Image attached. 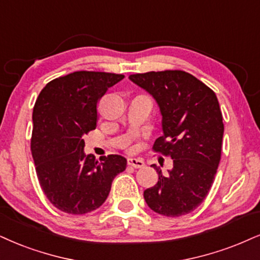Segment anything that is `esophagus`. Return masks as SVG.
<instances>
[{
  "mask_svg": "<svg viewBox=\"0 0 260 260\" xmlns=\"http://www.w3.org/2000/svg\"><path fill=\"white\" fill-rule=\"evenodd\" d=\"M127 165L131 166V168L141 169V168H143V166H145V162H143L141 159L130 158V159H127Z\"/></svg>",
  "mask_w": 260,
  "mask_h": 260,
  "instance_id": "34e87169",
  "label": "esophagus"
}]
</instances>
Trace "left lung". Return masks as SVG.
Listing matches in <instances>:
<instances>
[{"label":"left lung","instance_id":"1","mask_svg":"<svg viewBox=\"0 0 260 260\" xmlns=\"http://www.w3.org/2000/svg\"><path fill=\"white\" fill-rule=\"evenodd\" d=\"M130 81L148 91L162 115V136L153 149L171 156L174 168L159 175L143 197L153 211L166 217L190 213L207 197L220 161L224 124L212 89L179 70L136 73Z\"/></svg>","mask_w":260,"mask_h":260}]
</instances>
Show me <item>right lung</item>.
<instances>
[{
    "instance_id": "obj_1",
    "label": "right lung",
    "mask_w": 260,
    "mask_h": 260,
    "mask_svg": "<svg viewBox=\"0 0 260 260\" xmlns=\"http://www.w3.org/2000/svg\"><path fill=\"white\" fill-rule=\"evenodd\" d=\"M124 78L107 72L77 71L42 89L32 113L31 152L41 188L66 213L96 210L110 194L115 176L126 168L121 155L84 153L83 136L94 130L98 104L108 88Z\"/></svg>"
}]
</instances>
